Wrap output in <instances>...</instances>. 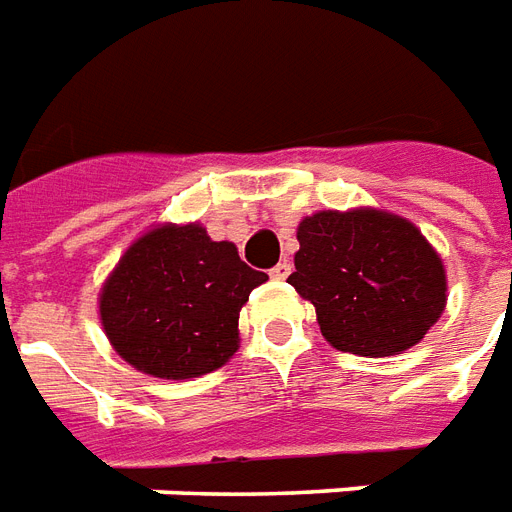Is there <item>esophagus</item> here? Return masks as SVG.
Segmentation results:
<instances>
[{
	"label": "esophagus",
	"instance_id": "34e87169",
	"mask_svg": "<svg viewBox=\"0 0 512 512\" xmlns=\"http://www.w3.org/2000/svg\"><path fill=\"white\" fill-rule=\"evenodd\" d=\"M270 275L275 280H286L288 275H291V261H288V259L278 261V264H275V267L270 270Z\"/></svg>",
	"mask_w": 512,
	"mask_h": 512
}]
</instances>
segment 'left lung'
Returning <instances> with one entry per match:
<instances>
[{
    "label": "left lung",
    "mask_w": 512,
    "mask_h": 512,
    "mask_svg": "<svg viewBox=\"0 0 512 512\" xmlns=\"http://www.w3.org/2000/svg\"><path fill=\"white\" fill-rule=\"evenodd\" d=\"M297 240L288 283L313 302L321 334L337 351L394 356L443 313V261L405 218L324 210L299 224Z\"/></svg>",
    "instance_id": "1"
}]
</instances>
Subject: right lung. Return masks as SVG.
Masks as SVG:
<instances>
[{
    "label": "right lung",
    "instance_id": "add662e5",
    "mask_svg": "<svg viewBox=\"0 0 512 512\" xmlns=\"http://www.w3.org/2000/svg\"><path fill=\"white\" fill-rule=\"evenodd\" d=\"M267 272L199 224L159 226L134 242L107 278L99 313L121 359L153 378L218 370L237 351L240 307Z\"/></svg>",
    "mask_w": 512,
    "mask_h": 512
}]
</instances>
